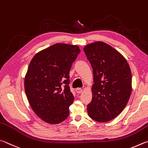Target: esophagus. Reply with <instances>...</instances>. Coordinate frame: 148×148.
<instances>
[{"label": "esophagus", "instance_id": "obj_1", "mask_svg": "<svg viewBox=\"0 0 148 148\" xmlns=\"http://www.w3.org/2000/svg\"><path fill=\"white\" fill-rule=\"evenodd\" d=\"M76 92H77V93H79V94H81V93H82V89L80 88H78L76 89Z\"/></svg>", "mask_w": 148, "mask_h": 148}]
</instances>
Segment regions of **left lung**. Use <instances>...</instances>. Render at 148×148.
<instances>
[{
    "mask_svg": "<svg viewBox=\"0 0 148 148\" xmlns=\"http://www.w3.org/2000/svg\"><path fill=\"white\" fill-rule=\"evenodd\" d=\"M84 51L92 67L94 83L88 114L95 121L107 122L122 112L130 98V67L120 52L102 41L88 44Z\"/></svg>",
    "mask_w": 148,
    "mask_h": 148,
    "instance_id": "8db88e82",
    "label": "left lung"
}]
</instances>
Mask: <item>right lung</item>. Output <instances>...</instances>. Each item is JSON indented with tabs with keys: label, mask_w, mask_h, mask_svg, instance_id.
<instances>
[{
	"label": "right lung",
	"mask_w": 148,
	"mask_h": 148,
	"mask_svg": "<svg viewBox=\"0 0 148 148\" xmlns=\"http://www.w3.org/2000/svg\"><path fill=\"white\" fill-rule=\"evenodd\" d=\"M81 50L77 45L56 43L36 53L25 77V90L34 112L50 124L62 122L74 101L69 71Z\"/></svg>",
	"instance_id": "add662e5"
}]
</instances>
